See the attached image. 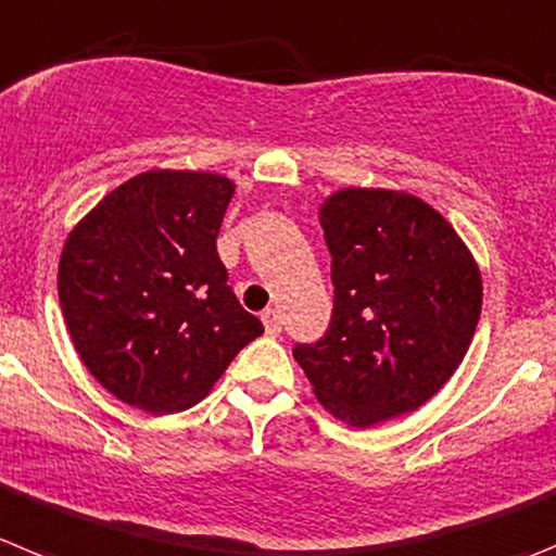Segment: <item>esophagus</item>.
I'll return each instance as SVG.
<instances>
[{
  "label": "esophagus",
  "instance_id": "1",
  "mask_svg": "<svg viewBox=\"0 0 556 556\" xmlns=\"http://www.w3.org/2000/svg\"><path fill=\"white\" fill-rule=\"evenodd\" d=\"M262 323H264V330H267L269 336L281 333V314L275 312V308H267V312L262 314Z\"/></svg>",
  "mask_w": 556,
  "mask_h": 556
}]
</instances>
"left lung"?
<instances>
[{
	"label": "left lung",
	"mask_w": 556,
	"mask_h": 556,
	"mask_svg": "<svg viewBox=\"0 0 556 556\" xmlns=\"http://www.w3.org/2000/svg\"><path fill=\"white\" fill-rule=\"evenodd\" d=\"M333 256V319L294 361L325 410L375 427L425 405L475 339L482 275L452 223L421 198L344 187L319 206Z\"/></svg>",
	"instance_id": "8db88e82"
}]
</instances>
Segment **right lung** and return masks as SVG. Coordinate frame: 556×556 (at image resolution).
Instances as JSON below:
<instances>
[{
	"mask_svg": "<svg viewBox=\"0 0 556 556\" xmlns=\"http://www.w3.org/2000/svg\"><path fill=\"white\" fill-rule=\"evenodd\" d=\"M231 178L146 170L71 228L58 292L65 328L110 394L149 414L198 405L264 333L217 256Z\"/></svg>",
	"mask_w": 556,
	"mask_h": 556,
	"instance_id": "add662e5",
	"label": "right lung"
}]
</instances>
